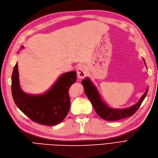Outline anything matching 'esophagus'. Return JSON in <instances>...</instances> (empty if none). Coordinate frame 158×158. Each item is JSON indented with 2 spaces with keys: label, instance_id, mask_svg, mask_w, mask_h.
I'll list each match as a JSON object with an SVG mask.
<instances>
[{
  "label": "esophagus",
  "instance_id": "1",
  "mask_svg": "<svg viewBox=\"0 0 158 158\" xmlns=\"http://www.w3.org/2000/svg\"><path fill=\"white\" fill-rule=\"evenodd\" d=\"M87 68L83 65H80L77 68V75L80 79H82L86 76Z\"/></svg>",
  "mask_w": 158,
  "mask_h": 158
}]
</instances>
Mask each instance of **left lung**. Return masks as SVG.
Masks as SVG:
<instances>
[{
	"instance_id": "8db88e82",
	"label": "left lung",
	"mask_w": 158,
	"mask_h": 158,
	"mask_svg": "<svg viewBox=\"0 0 158 158\" xmlns=\"http://www.w3.org/2000/svg\"><path fill=\"white\" fill-rule=\"evenodd\" d=\"M143 61L145 64L144 59ZM81 83L84 87V91L86 96L90 101L98 115L101 118L108 120V121L118 120L131 117L135 114L137 110L140 108L143 101L147 96L148 91L147 88L146 92L142 96L140 99L135 105L124 109H115L108 106V105L101 100L96 87L93 85V83H92L89 78H86L85 80H83Z\"/></svg>"
}]
</instances>
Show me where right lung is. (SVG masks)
<instances>
[{
	"instance_id": "obj_1",
	"label": "right lung",
	"mask_w": 158,
	"mask_h": 158,
	"mask_svg": "<svg viewBox=\"0 0 158 158\" xmlns=\"http://www.w3.org/2000/svg\"><path fill=\"white\" fill-rule=\"evenodd\" d=\"M76 81V71L68 72L62 75L44 94H28L20 88L16 63L11 77L13 98L18 108L32 121L46 126L56 125L62 121L69 112L68 90Z\"/></svg>"
}]
</instances>
